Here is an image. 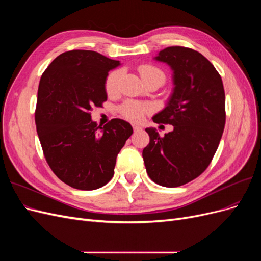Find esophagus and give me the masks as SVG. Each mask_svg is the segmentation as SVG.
Returning a JSON list of instances; mask_svg holds the SVG:
<instances>
[{"label": "esophagus", "mask_w": 261, "mask_h": 261, "mask_svg": "<svg viewBox=\"0 0 261 261\" xmlns=\"http://www.w3.org/2000/svg\"><path fill=\"white\" fill-rule=\"evenodd\" d=\"M133 129H134V130H135V132H139V130H141V129H143V128H141L139 125H133Z\"/></svg>", "instance_id": "34e87169"}]
</instances>
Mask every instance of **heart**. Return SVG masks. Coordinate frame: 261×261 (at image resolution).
Returning a JSON list of instances; mask_svg holds the SVG:
<instances>
[{
	"label": "heart",
	"instance_id": "obj_1",
	"mask_svg": "<svg viewBox=\"0 0 261 261\" xmlns=\"http://www.w3.org/2000/svg\"><path fill=\"white\" fill-rule=\"evenodd\" d=\"M138 70L144 82H147L150 80H159L163 84L165 81V74L163 73V70L156 66L150 65V64H144L139 66ZM122 76H123L122 69H114L108 75L105 86H106V91L110 97H113L118 93ZM150 111H151V107L144 103H138V102H126V103L121 108L122 115L133 122L141 121L144 118V116Z\"/></svg>",
	"mask_w": 261,
	"mask_h": 261
}]
</instances>
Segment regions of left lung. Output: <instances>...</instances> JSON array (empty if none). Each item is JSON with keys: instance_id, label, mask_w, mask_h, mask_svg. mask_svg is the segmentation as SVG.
<instances>
[{"instance_id": "1", "label": "left lung", "mask_w": 261, "mask_h": 261, "mask_svg": "<svg viewBox=\"0 0 261 261\" xmlns=\"http://www.w3.org/2000/svg\"><path fill=\"white\" fill-rule=\"evenodd\" d=\"M154 60L172 68L174 88L152 121L174 129L160 137L146 128L150 141L143 158L154 183L177 187L198 177L215 155L225 125V93L220 74L199 52L169 46Z\"/></svg>"}]
</instances>
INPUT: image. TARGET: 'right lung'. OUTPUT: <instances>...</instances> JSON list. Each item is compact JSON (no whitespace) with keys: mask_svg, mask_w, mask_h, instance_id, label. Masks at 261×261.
I'll use <instances>...</instances> for the list:
<instances>
[{"mask_svg":"<svg viewBox=\"0 0 261 261\" xmlns=\"http://www.w3.org/2000/svg\"><path fill=\"white\" fill-rule=\"evenodd\" d=\"M120 65L98 52L60 54L44 70L38 88L35 121L49 167L62 181L82 191L105 186L133 127L113 118L103 127L90 111L107 101L106 80Z\"/></svg>","mask_w":261,"mask_h":261,"instance_id":"obj_1","label":"right lung"}]
</instances>
